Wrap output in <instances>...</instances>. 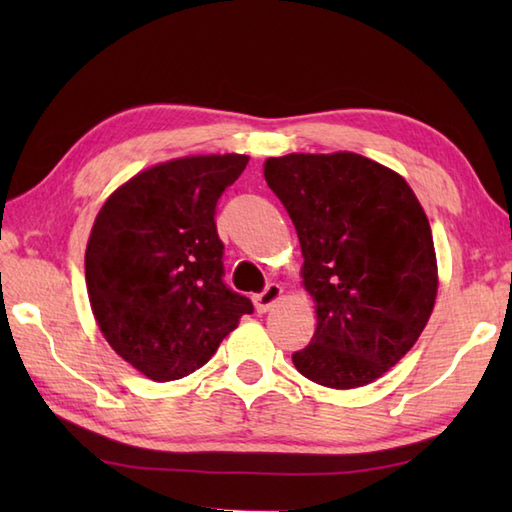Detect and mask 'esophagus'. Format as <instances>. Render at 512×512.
<instances>
[{"label": "esophagus", "instance_id": "obj_1", "mask_svg": "<svg viewBox=\"0 0 512 512\" xmlns=\"http://www.w3.org/2000/svg\"><path fill=\"white\" fill-rule=\"evenodd\" d=\"M281 297H284V288H281L279 284L266 286V290L262 292V295L255 297V308H257V312H268L270 308H275L277 303L281 301Z\"/></svg>", "mask_w": 512, "mask_h": 512}]
</instances>
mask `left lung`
Here are the masks:
<instances>
[{
  "mask_svg": "<svg viewBox=\"0 0 512 512\" xmlns=\"http://www.w3.org/2000/svg\"><path fill=\"white\" fill-rule=\"evenodd\" d=\"M301 244L317 330L292 363L312 383L354 389L405 356L438 295L427 213L407 180L352 151L264 162Z\"/></svg>",
  "mask_w": 512,
  "mask_h": 512,
  "instance_id": "left-lung-1",
  "label": "left lung"
}]
</instances>
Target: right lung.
<instances>
[{"mask_svg": "<svg viewBox=\"0 0 512 512\" xmlns=\"http://www.w3.org/2000/svg\"><path fill=\"white\" fill-rule=\"evenodd\" d=\"M244 154L184 156L123 182L101 206L85 248L96 325L140 374L167 383L217 352L250 299L222 281L215 206Z\"/></svg>", "mask_w": 512, "mask_h": 512, "instance_id": "obj_1", "label": "right lung"}]
</instances>
